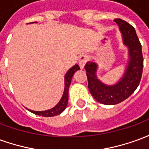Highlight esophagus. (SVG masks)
<instances>
[{
  "instance_id": "34e87169",
  "label": "esophagus",
  "mask_w": 149,
  "mask_h": 149,
  "mask_svg": "<svg viewBox=\"0 0 149 149\" xmlns=\"http://www.w3.org/2000/svg\"><path fill=\"white\" fill-rule=\"evenodd\" d=\"M88 61V56L86 55H81L80 56V58H79V65H80V68L82 69L84 68V65L87 63Z\"/></svg>"
}]
</instances>
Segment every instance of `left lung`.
<instances>
[{"label": "left lung", "mask_w": 149, "mask_h": 149, "mask_svg": "<svg viewBox=\"0 0 149 149\" xmlns=\"http://www.w3.org/2000/svg\"><path fill=\"white\" fill-rule=\"evenodd\" d=\"M114 21L120 27L124 45L128 48L129 61L121 79L113 85H107L97 77V65L95 62L88 61L84 66L92 96L98 102L107 105L120 103L134 93L140 84L144 66L142 48L135 29L120 18Z\"/></svg>", "instance_id": "1"}]
</instances>
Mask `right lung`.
<instances>
[{
    "label": "right lung",
    "mask_w": 149,
    "mask_h": 149,
    "mask_svg": "<svg viewBox=\"0 0 149 149\" xmlns=\"http://www.w3.org/2000/svg\"><path fill=\"white\" fill-rule=\"evenodd\" d=\"M77 70H80V67H79L78 65H75L65 74V91H64V94H63L61 100L59 101V103L54 108H52L51 109L45 110V111H41V112H40V111H33V110L29 109L28 110H29L31 112H33V113L36 114V115L45 116V117H50V116H54L61 114L66 109V106H67V104H68V88H69V86H70V84H71L72 76H73V74Z\"/></svg>",
    "instance_id": "add662e5"
}]
</instances>
